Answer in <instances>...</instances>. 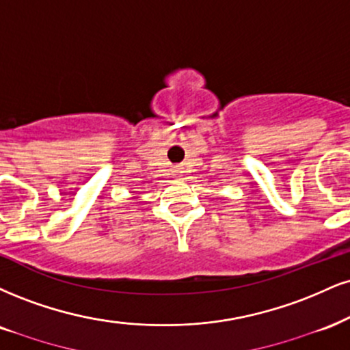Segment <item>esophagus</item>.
<instances>
[{"label": "esophagus", "instance_id": "esophagus-1", "mask_svg": "<svg viewBox=\"0 0 350 350\" xmlns=\"http://www.w3.org/2000/svg\"><path fill=\"white\" fill-rule=\"evenodd\" d=\"M176 172H180V171H179V170H176Z\"/></svg>", "mask_w": 350, "mask_h": 350}]
</instances>
